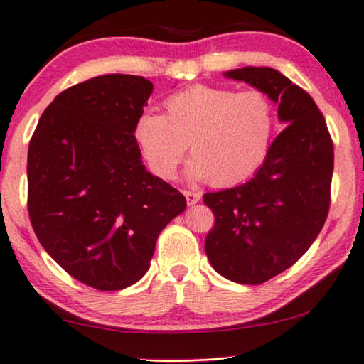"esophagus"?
I'll list each match as a JSON object with an SVG mask.
<instances>
[{
    "instance_id": "1",
    "label": "esophagus",
    "mask_w": 364,
    "mask_h": 364,
    "mask_svg": "<svg viewBox=\"0 0 364 364\" xmlns=\"http://www.w3.org/2000/svg\"><path fill=\"white\" fill-rule=\"evenodd\" d=\"M183 194H184V198H186V203L189 205L196 204L200 200V193H198V191H188L186 189V191H183Z\"/></svg>"
}]
</instances>
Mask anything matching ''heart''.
Here are the masks:
<instances>
[{
	"instance_id": "heart-1",
	"label": "heart",
	"mask_w": 364,
	"mask_h": 364,
	"mask_svg": "<svg viewBox=\"0 0 364 364\" xmlns=\"http://www.w3.org/2000/svg\"><path fill=\"white\" fill-rule=\"evenodd\" d=\"M166 114L145 111L134 135L150 170L175 178L188 144L194 159L189 175L232 186L253 175L267 160L276 129V109L262 90L193 85L170 95Z\"/></svg>"
}]
</instances>
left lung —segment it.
<instances>
[{
  "mask_svg": "<svg viewBox=\"0 0 364 364\" xmlns=\"http://www.w3.org/2000/svg\"><path fill=\"white\" fill-rule=\"evenodd\" d=\"M278 102L286 127L250 181L205 193L214 214L205 255L217 273L240 284H262L292 267L321 234L330 209L333 140L316 102L269 67L225 73Z\"/></svg>",
  "mask_w": 364,
  "mask_h": 364,
  "instance_id": "1",
  "label": "left lung"
}]
</instances>
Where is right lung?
I'll return each mask as SVG.
<instances>
[{"label": "right lung", "mask_w": 364, "mask_h": 364, "mask_svg": "<svg viewBox=\"0 0 364 364\" xmlns=\"http://www.w3.org/2000/svg\"><path fill=\"white\" fill-rule=\"evenodd\" d=\"M154 90L135 75H101L62 91L32 134L27 210L41 245L70 276L119 291L147 273L183 194L145 170L135 121Z\"/></svg>", "instance_id": "1"}]
</instances>
